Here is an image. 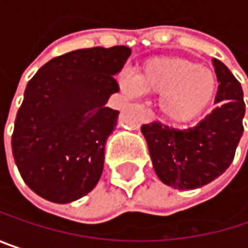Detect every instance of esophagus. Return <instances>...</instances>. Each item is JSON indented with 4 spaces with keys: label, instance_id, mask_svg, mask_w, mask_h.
Wrapping results in <instances>:
<instances>
[{
    "label": "esophagus",
    "instance_id": "obj_1",
    "mask_svg": "<svg viewBox=\"0 0 248 248\" xmlns=\"http://www.w3.org/2000/svg\"><path fill=\"white\" fill-rule=\"evenodd\" d=\"M152 119H154L152 112L151 110H145V113H143V122L145 124H149V122H152Z\"/></svg>",
    "mask_w": 248,
    "mask_h": 248
}]
</instances>
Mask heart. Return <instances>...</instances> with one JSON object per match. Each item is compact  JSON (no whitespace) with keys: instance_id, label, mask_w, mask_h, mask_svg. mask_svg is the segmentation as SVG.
Instances as JSON below:
<instances>
[{"instance_id":"1","label":"heart","mask_w":248,"mask_h":248,"mask_svg":"<svg viewBox=\"0 0 248 248\" xmlns=\"http://www.w3.org/2000/svg\"><path fill=\"white\" fill-rule=\"evenodd\" d=\"M217 76L185 57H155L138 67L135 78L121 76V87L129 96L159 94L158 112L164 121L185 124L197 119L217 93Z\"/></svg>"}]
</instances>
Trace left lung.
Wrapping results in <instances>:
<instances>
[{
    "label": "left lung",
    "instance_id": "1",
    "mask_svg": "<svg viewBox=\"0 0 248 248\" xmlns=\"http://www.w3.org/2000/svg\"><path fill=\"white\" fill-rule=\"evenodd\" d=\"M213 66L218 80L217 106L200 124L188 129L156 122L140 127L155 173L175 189L201 188L223 175L244 130L241 84L220 60L213 59Z\"/></svg>",
    "mask_w": 248,
    "mask_h": 248
}]
</instances>
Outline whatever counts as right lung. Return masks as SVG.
Listing matches in <instances>:
<instances>
[{"label": "right lung", "instance_id": "add662e5", "mask_svg": "<svg viewBox=\"0 0 248 248\" xmlns=\"http://www.w3.org/2000/svg\"><path fill=\"white\" fill-rule=\"evenodd\" d=\"M130 48H81L51 59L28 81L11 139L16 165L41 198L67 204L100 179L119 112L106 108Z\"/></svg>", "mask_w": 248, "mask_h": 248}]
</instances>
